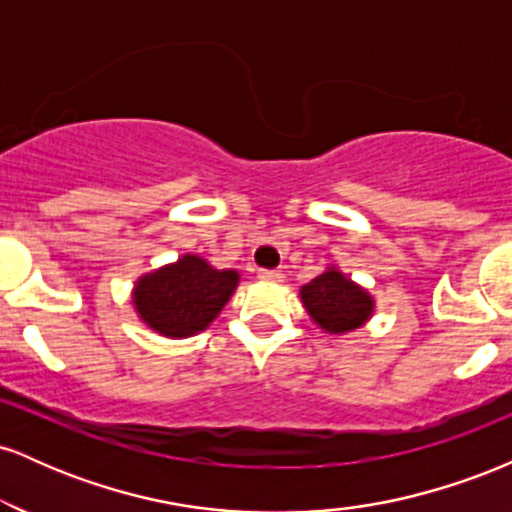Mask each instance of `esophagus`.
Here are the masks:
<instances>
[{"mask_svg": "<svg viewBox=\"0 0 512 512\" xmlns=\"http://www.w3.org/2000/svg\"><path fill=\"white\" fill-rule=\"evenodd\" d=\"M257 276H260L262 281H281V279H284L281 269H260Z\"/></svg>", "mask_w": 512, "mask_h": 512, "instance_id": "34e87169", "label": "esophagus"}]
</instances>
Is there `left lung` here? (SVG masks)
Segmentation results:
<instances>
[{
    "label": "left lung",
    "mask_w": 512,
    "mask_h": 512,
    "mask_svg": "<svg viewBox=\"0 0 512 512\" xmlns=\"http://www.w3.org/2000/svg\"><path fill=\"white\" fill-rule=\"evenodd\" d=\"M301 301L315 325L330 334H344L361 327L370 320L375 305L370 293L346 279L337 267H327L310 284H305Z\"/></svg>",
    "instance_id": "1"
}]
</instances>
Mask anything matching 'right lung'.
Masks as SVG:
<instances>
[{
	"label": "right lung",
	"instance_id": "1",
	"mask_svg": "<svg viewBox=\"0 0 512 512\" xmlns=\"http://www.w3.org/2000/svg\"><path fill=\"white\" fill-rule=\"evenodd\" d=\"M236 269H214L197 255H182L144 274L132 293L137 313L163 337H192L207 330L236 291Z\"/></svg>",
	"mask_w": 512,
	"mask_h": 512
}]
</instances>
